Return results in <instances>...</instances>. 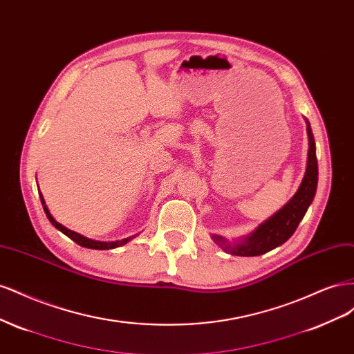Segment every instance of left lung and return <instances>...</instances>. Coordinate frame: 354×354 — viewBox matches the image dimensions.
I'll return each mask as SVG.
<instances>
[{
  "instance_id": "1",
  "label": "left lung",
  "mask_w": 354,
  "mask_h": 354,
  "mask_svg": "<svg viewBox=\"0 0 354 354\" xmlns=\"http://www.w3.org/2000/svg\"><path fill=\"white\" fill-rule=\"evenodd\" d=\"M307 136H308V153L307 165L301 185H299L295 195L289 199L285 205L274 212L270 218L263 221L248 236H243L236 242H229L220 234H211L223 251L239 257H255L274 250L276 246L285 243L292 236L299 221L303 220L306 212L313 202L317 189V158L316 145L312 133V127L306 120Z\"/></svg>"
}]
</instances>
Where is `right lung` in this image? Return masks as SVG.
Segmentation results:
<instances>
[{
  "mask_svg": "<svg viewBox=\"0 0 354 354\" xmlns=\"http://www.w3.org/2000/svg\"><path fill=\"white\" fill-rule=\"evenodd\" d=\"M38 192H39V190H38ZM39 198H41L42 208H44V211H46V216H47V218L50 220V223L53 224V226H55L57 230H60L63 234H66V236L71 238L73 242H77L78 245L84 246V248H90V250H113V248H118V246L125 245L127 242H130V241L134 238V236H130V238H125V239H121V241H113V242L94 241V239H90V238H85L84 234L73 232V230H71V229L63 226V224L57 223V221L55 220V217H53L51 214H50V211H48V208H47V205H46V201H44V198H42L41 192H39Z\"/></svg>",
  "mask_w": 354,
  "mask_h": 354,
  "instance_id": "1",
  "label": "right lung"
}]
</instances>
